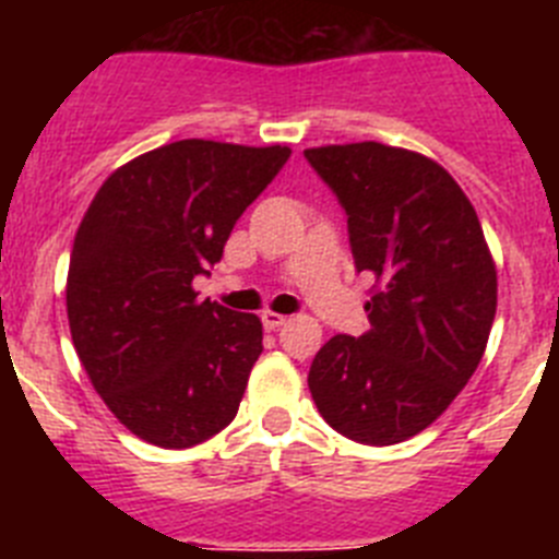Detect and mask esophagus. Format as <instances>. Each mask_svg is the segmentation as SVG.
Returning <instances> with one entry per match:
<instances>
[{
	"instance_id": "1",
	"label": "esophagus",
	"mask_w": 559,
	"mask_h": 559,
	"mask_svg": "<svg viewBox=\"0 0 559 559\" xmlns=\"http://www.w3.org/2000/svg\"><path fill=\"white\" fill-rule=\"evenodd\" d=\"M260 319H263L265 330H276V328H283V324H285V316L274 313V310H263V316H260Z\"/></svg>"
}]
</instances>
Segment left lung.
<instances>
[{"label":"left lung","instance_id":"obj_1","mask_svg":"<svg viewBox=\"0 0 559 559\" xmlns=\"http://www.w3.org/2000/svg\"><path fill=\"white\" fill-rule=\"evenodd\" d=\"M347 212L355 269L374 280L364 335H333L308 386L330 428L360 445L426 431L476 372L498 280L481 224L445 167L380 142L308 147Z\"/></svg>","mask_w":559,"mask_h":559}]
</instances>
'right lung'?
<instances>
[{"mask_svg":"<svg viewBox=\"0 0 559 559\" xmlns=\"http://www.w3.org/2000/svg\"><path fill=\"white\" fill-rule=\"evenodd\" d=\"M288 145L181 140L114 170L69 257L72 344L103 403L151 445L192 448L224 431L263 353V324L199 299L246 206Z\"/></svg>","mask_w":559,"mask_h":559,"instance_id":"add662e5","label":"right lung"}]
</instances>
